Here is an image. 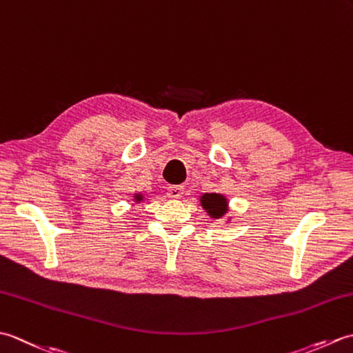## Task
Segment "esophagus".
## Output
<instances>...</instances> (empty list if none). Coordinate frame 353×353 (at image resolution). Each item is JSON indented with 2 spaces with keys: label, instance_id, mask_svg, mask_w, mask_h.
I'll use <instances>...</instances> for the list:
<instances>
[{
  "label": "esophagus",
  "instance_id": "34e87169",
  "mask_svg": "<svg viewBox=\"0 0 353 353\" xmlns=\"http://www.w3.org/2000/svg\"><path fill=\"white\" fill-rule=\"evenodd\" d=\"M183 191H185V188L183 186H181V185H172V186H168V191H167V194H168V197H171V199H182V196H183Z\"/></svg>",
  "mask_w": 353,
  "mask_h": 353
}]
</instances>
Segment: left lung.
<instances>
[{
	"instance_id": "1",
	"label": "left lung",
	"mask_w": 353,
	"mask_h": 353,
	"mask_svg": "<svg viewBox=\"0 0 353 353\" xmlns=\"http://www.w3.org/2000/svg\"><path fill=\"white\" fill-rule=\"evenodd\" d=\"M200 203L203 206L205 211L212 216V219H221L226 214L228 209V199L221 196V194H203L200 199Z\"/></svg>"
}]
</instances>
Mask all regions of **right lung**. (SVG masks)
<instances>
[{"instance_id":"right-lung-1","label":"right lung","mask_w":353,"mask_h":353,"mask_svg":"<svg viewBox=\"0 0 353 353\" xmlns=\"http://www.w3.org/2000/svg\"><path fill=\"white\" fill-rule=\"evenodd\" d=\"M141 200H144V196H142V194H134V201H141Z\"/></svg>"}]
</instances>
